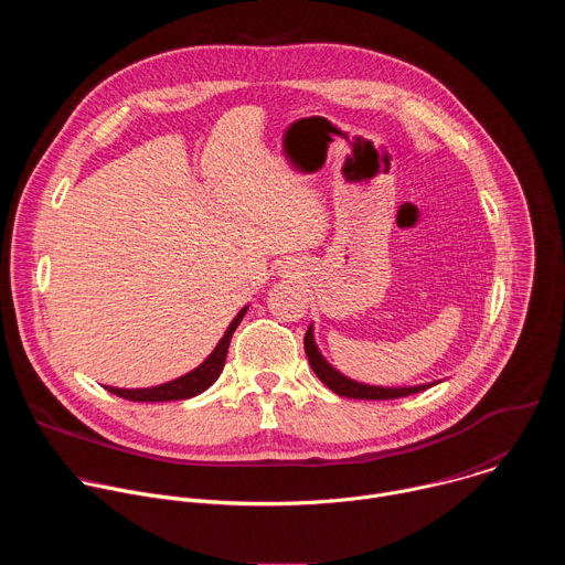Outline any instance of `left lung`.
<instances>
[{"mask_svg": "<svg viewBox=\"0 0 565 565\" xmlns=\"http://www.w3.org/2000/svg\"><path fill=\"white\" fill-rule=\"evenodd\" d=\"M303 349L308 355V362L315 371V375L324 382L333 393L344 395V397H355V399H395V397H405L412 393H420L425 388H429L431 384H420V386H402V388H384V386H369V384H360L353 382L349 377H344L340 371H335L321 353L315 347L312 340V327H308L306 335H303Z\"/></svg>", "mask_w": 565, "mask_h": 565, "instance_id": "8db88e82", "label": "left lung"}]
</instances>
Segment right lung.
Here are the masks:
<instances>
[{
  "mask_svg": "<svg viewBox=\"0 0 565 565\" xmlns=\"http://www.w3.org/2000/svg\"><path fill=\"white\" fill-rule=\"evenodd\" d=\"M248 308L241 310L234 319L232 324L227 327L225 335L221 338V342L216 344V349L212 351V355L192 373L172 380L168 384H160V386H151V388H114V386H105L107 391H111L118 397L131 399V402H168V399H188L194 397L199 393H203L207 386H212L216 382V377L223 371L225 364V355H227V347L232 340V333L236 331V327L241 324V319H244Z\"/></svg>",
  "mask_w": 565,
  "mask_h": 565,
  "instance_id": "right-lung-1",
  "label": "right lung"
}]
</instances>
